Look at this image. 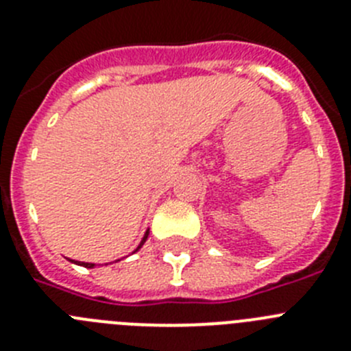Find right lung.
Wrapping results in <instances>:
<instances>
[{"label":"right lung","mask_w":351,"mask_h":351,"mask_svg":"<svg viewBox=\"0 0 351 351\" xmlns=\"http://www.w3.org/2000/svg\"><path fill=\"white\" fill-rule=\"evenodd\" d=\"M147 235H149V230L145 232L144 239H142V243L138 244V247H137V250H141V247H142V244H144V243H145V239H147ZM71 262H73V260H71ZM75 263H79V265H84V267H88V269H93V267H95V263H86V262H75Z\"/></svg>","instance_id":"add662e5"}]
</instances>
